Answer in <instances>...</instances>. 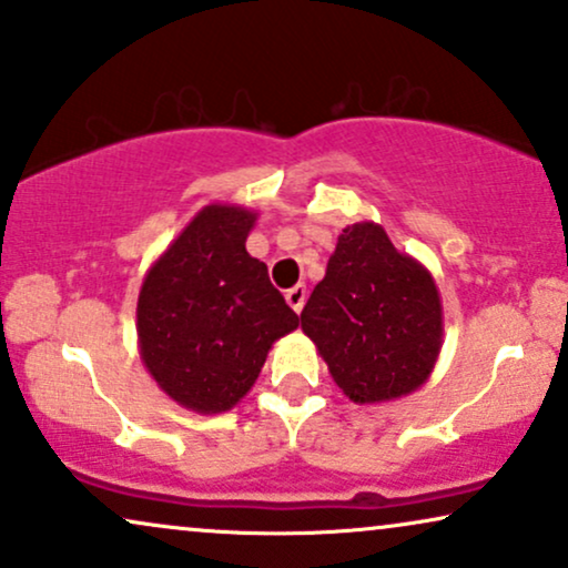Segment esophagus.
Here are the masks:
<instances>
[{
  "label": "esophagus",
  "instance_id": "esophagus-1",
  "mask_svg": "<svg viewBox=\"0 0 568 568\" xmlns=\"http://www.w3.org/2000/svg\"><path fill=\"white\" fill-rule=\"evenodd\" d=\"M305 300H307V290H305V284H297V286H292L290 292H286V303H290V307L295 313H300L305 307Z\"/></svg>",
  "mask_w": 568,
  "mask_h": 568
}]
</instances>
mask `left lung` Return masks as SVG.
Wrapping results in <instances>:
<instances>
[{"label": "left lung", "instance_id": "8db88e82", "mask_svg": "<svg viewBox=\"0 0 568 568\" xmlns=\"http://www.w3.org/2000/svg\"><path fill=\"white\" fill-rule=\"evenodd\" d=\"M300 324L337 387L361 405L422 387L443 347V305L432 273L397 252L387 231L371 221L342 231Z\"/></svg>", "mask_w": 568, "mask_h": 568}]
</instances>
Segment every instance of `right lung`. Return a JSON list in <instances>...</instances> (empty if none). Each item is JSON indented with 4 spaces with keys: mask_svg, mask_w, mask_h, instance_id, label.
Masks as SVG:
<instances>
[{
    "mask_svg": "<svg viewBox=\"0 0 568 568\" xmlns=\"http://www.w3.org/2000/svg\"><path fill=\"white\" fill-rule=\"evenodd\" d=\"M257 213L202 207L146 271L136 303L139 353L168 397L197 413L247 395L273 342L300 316L244 242Z\"/></svg>",
    "mask_w": 568,
    "mask_h": 568,
    "instance_id": "1",
    "label": "right lung"
}]
</instances>
